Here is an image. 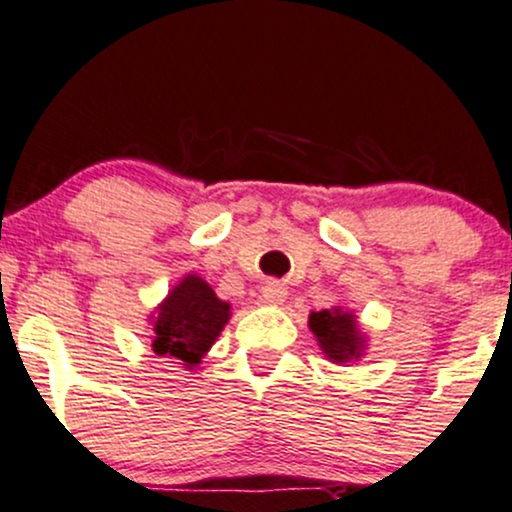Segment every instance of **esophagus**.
<instances>
[{
    "label": "esophagus",
    "mask_w": 512,
    "mask_h": 512,
    "mask_svg": "<svg viewBox=\"0 0 512 512\" xmlns=\"http://www.w3.org/2000/svg\"><path fill=\"white\" fill-rule=\"evenodd\" d=\"M262 301L269 306H282L286 301V286L282 282H267L262 286Z\"/></svg>",
    "instance_id": "34e87169"
}]
</instances>
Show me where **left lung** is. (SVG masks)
<instances>
[{
  "instance_id": "8db88e82",
  "label": "left lung",
  "mask_w": 512,
  "mask_h": 512,
  "mask_svg": "<svg viewBox=\"0 0 512 512\" xmlns=\"http://www.w3.org/2000/svg\"><path fill=\"white\" fill-rule=\"evenodd\" d=\"M313 335H316L323 352L333 362H347V359L359 357L362 352V338L352 313H342L340 308L335 311H318L308 318Z\"/></svg>"
}]
</instances>
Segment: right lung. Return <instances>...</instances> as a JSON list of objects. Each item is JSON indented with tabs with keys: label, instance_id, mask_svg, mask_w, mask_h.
Instances as JSON below:
<instances>
[{
	"label": "right lung",
	"instance_id": "obj_1",
	"mask_svg": "<svg viewBox=\"0 0 512 512\" xmlns=\"http://www.w3.org/2000/svg\"><path fill=\"white\" fill-rule=\"evenodd\" d=\"M230 318V306L218 299L201 277H184L157 308L153 350L192 369L209 352Z\"/></svg>",
	"mask_w": 512,
	"mask_h": 512
}]
</instances>
